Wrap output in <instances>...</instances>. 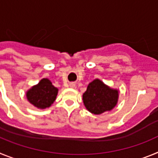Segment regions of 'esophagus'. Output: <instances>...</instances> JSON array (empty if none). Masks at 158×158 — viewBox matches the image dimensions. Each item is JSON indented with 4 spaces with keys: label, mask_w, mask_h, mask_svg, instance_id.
<instances>
[{
    "label": "esophagus",
    "mask_w": 158,
    "mask_h": 158,
    "mask_svg": "<svg viewBox=\"0 0 158 158\" xmlns=\"http://www.w3.org/2000/svg\"><path fill=\"white\" fill-rule=\"evenodd\" d=\"M69 86H70V88H75V83H70Z\"/></svg>",
    "instance_id": "esophagus-1"
}]
</instances>
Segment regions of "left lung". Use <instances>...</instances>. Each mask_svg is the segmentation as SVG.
Instances as JSON below:
<instances>
[{"label": "left lung", "mask_w": 158, "mask_h": 158, "mask_svg": "<svg viewBox=\"0 0 158 158\" xmlns=\"http://www.w3.org/2000/svg\"><path fill=\"white\" fill-rule=\"evenodd\" d=\"M118 91L106 85L99 79L89 84L83 94V102L89 112L100 115L112 110L118 103Z\"/></svg>", "instance_id": "1"}]
</instances>
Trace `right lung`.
I'll list each match as a JSON object with an SVG mask.
<instances>
[{"label":"right lung","instance_id":"obj_1","mask_svg":"<svg viewBox=\"0 0 158 158\" xmlns=\"http://www.w3.org/2000/svg\"><path fill=\"white\" fill-rule=\"evenodd\" d=\"M58 89L54 87L51 81L47 78H43L37 84L31 88L26 93L27 99L35 107L45 109L51 107L56 99Z\"/></svg>","mask_w":158,"mask_h":158}]
</instances>
